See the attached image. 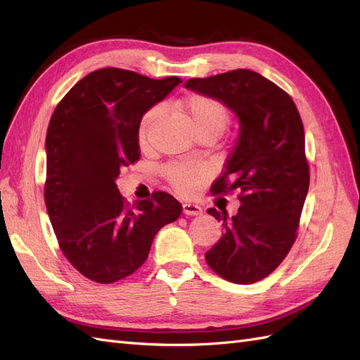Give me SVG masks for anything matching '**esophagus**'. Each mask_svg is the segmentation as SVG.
Here are the masks:
<instances>
[{"label":"esophagus","instance_id":"34e87169","mask_svg":"<svg viewBox=\"0 0 360 360\" xmlns=\"http://www.w3.org/2000/svg\"><path fill=\"white\" fill-rule=\"evenodd\" d=\"M182 213H184V215H193V217H196V215H201L202 209L198 204L184 202V204H182Z\"/></svg>","mask_w":360,"mask_h":360}]
</instances>
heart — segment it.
<instances>
[{"mask_svg": "<svg viewBox=\"0 0 360 360\" xmlns=\"http://www.w3.org/2000/svg\"><path fill=\"white\" fill-rule=\"evenodd\" d=\"M181 110L186 112V116L192 122L195 133L198 131H212L221 134L227 127L229 114L226 106L217 98L204 94H190L182 98ZM159 117V108H151L143 114L139 124V141L142 143L147 142L151 127L155 125ZM164 174L170 184L181 193H193L195 188L202 179V168L187 164H170L164 168Z\"/></svg>", "mask_w": 360, "mask_h": 360, "instance_id": "obj_1", "label": "heart"}]
</instances>
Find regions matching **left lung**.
Returning <instances> with one entry per match:
<instances>
[{"instance_id":"1","label":"left lung","mask_w":360,"mask_h":360,"mask_svg":"<svg viewBox=\"0 0 360 360\" xmlns=\"http://www.w3.org/2000/svg\"><path fill=\"white\" fill-rule=\"evenodd\" d=\"M186 88L217 98L240 120V133L213 195L238 190V213L209 209L224 235L205 262L219 277L250 285L277 269L297 238L309 187L304 129L292 98L258 72L235 70L190 79Z\"/></svg>"}]
</instances>
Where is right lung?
<instances>
[{"label": "right lung", "instance_id": "add662e5", "mask_svg": "<svg viewBox=\"0 0 360 360\" xmlns=\"http://www.w3.org/2000/svg\"><path fill=\"white\" fill-rule=\"evenodd\" d=\"M182 80L119 68L88 74L53 111L46 134L44 201L60 249L86 278L114 283L145 263L160 227L179 218L172 195L129 205L120 168L139 160V124Z\"/></svg>", "mask_w": 360, "mask_h": 360}]
</instances>
